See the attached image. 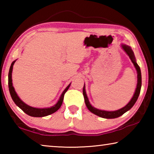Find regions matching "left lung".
Listing matches in <instances>:
<instances>
[{
  "mask_svg": "<svg viewBox=\"0 0 154 154\" xmlns=\"http://www.w3.org/2000/svg\"><path fill=\"white\" fill-rule=\"evenodd\" d=\"M122 48L124 49V50L126 52V54L130 57V60H131L132 63H133L135 68H136V69L137 71V74H138L137 75L138 82H137L136 90H135V92L134 94L133 97L132 98V99L130 100V102L128 103L127 105L124 106V107L119 109V110L115 111H106L99 110V109L93 107V106L90 105L89 100H88V96L86 95V92H85V83H84V85H83V96H84L85 103V105H86L88 109H89V110L94 114H95V115H96V116L101 117V118H103L113 119V118H118V117L122 116V115H123L124 113H126V111L130 110V109L134 106L135 103L137 102L138 98H139V94L140 92V88H141V72H140V67L136 62V60H135L134 53L131 49V48H130L129 46L126 45H122Z\"/></svg>",
  "mask_w": 154,
  "mask_h": 154,
  "instance_id": "obj_1",
  "label": "left lung"
}]
</instances>
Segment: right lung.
<instances>
[{
  "instance_id": "1",
  "label": "right lung",
  "mask_w": 154,
  "mask_h": 154,
  "mask_svg": "<svg viewBox=\"0 0 154 154\" xmlns=\"http://www.w3.org/2000/svg\"><path fill=\"white\" fill-rule=\"evenodd\" d=\"M15 62V60L13 62L11 66H10L9 75H8V80H9L8 82H9V90L10 94H11V98L13 99V100H14V102L15 103V105L19 106V107L22 109L24 113L28 115V116H32V117H36V118H37V117H44V116H49V115L54 113V112L58 111L62 105V102H63L64 96L65 94V93L66 92L68 89L69 88L71 83H70V84L66 88V89L64 90V92H62L60 98L59 100L58 101V103H57L54 106H51L50 108H44V109H38V108L32 107V106H30L27 105L26 104H25L19 97H18L16 92H15L14 87H13L11 73H12V70H13V66H14Z\"/></svg>"
}]
</instances>
